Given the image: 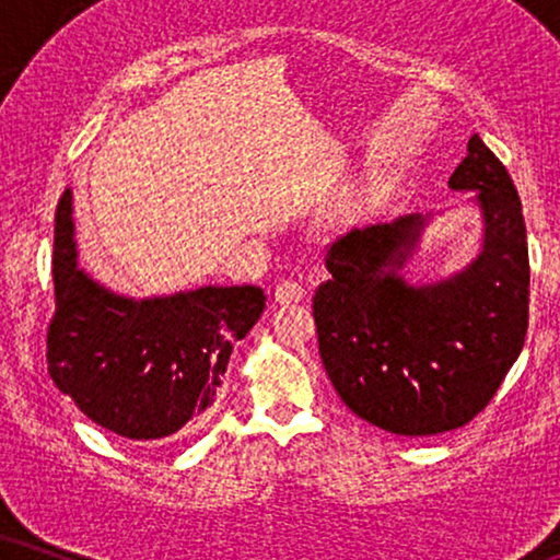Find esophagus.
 Masks as SVG:
<instances>
[{"label": "esophagus", "mask_w": 560, "mask_h": 560, "mask_svg": "<svg viewBox=\"0 0 560 560\" xmlns=\"http://www.w3.org/2000/svg\"><path fill=\"white\" fill-rule=\"evenodd\" d=\"M305 298V288L298 280H280L278 288H275V301L280 305L298 303Z\"/></svg>", "instance_id": "obj_1"}]
</instances>
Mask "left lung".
Returning <instances> with one entry per match:
<instances>
[{
	"instance_id": "1",
	"label": "left lung",
	"mask_w": 560,
	"mask_h": 560,
	"mask_svg": "<svg viewBox=\"0 0 560 560\" xmlns=\"http://www.w3.org/2000/svg\"><path fill=\"white\" fill-rule=\"evenodd\" d=\"M477 190L485 244L454 278L410 285L400 270L428 217L351 229L326 252L313 298L318 354L343 405L382 431H456L487 408L527 334L530 262L523 203L492 150L471 135L448 178Z\"/></svg>"
}]
</instances>
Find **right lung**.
Returning <instances> with one entry per match:
<instances>
[{"instance_id":"1","label":"right lung","mask_w":560,"mask_h":560,"mask_svg":"<svg viewBox=\"0 0 560 560\" xmlns=\"http://www.w3.org/2000/svg\"><path fill=\"white\" fill-rule=\"evenodd\" d=\"M71 190L56 211L48 374L83 416L129 441H163L201 423L234 341L265 311L255 285H206L163 298L117 295L75 265Z\"/></svg>"}]
</instances>
